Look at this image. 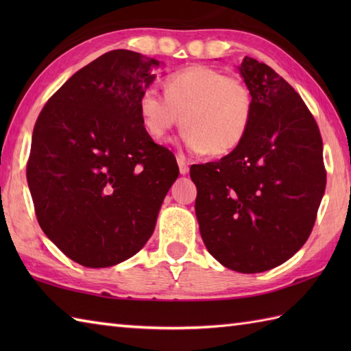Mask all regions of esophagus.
Listing matches in <instances>:
<instances>
[{
  "mask_svg": "<svg viewBox=\"0 0 351 351\" xmlns=\"http://www.w3.org/2000/svg\"><path fill=\"white\" fill-rule=\"evenodd\" d=\"M176 161H178V166H180V171H181V175H187V173H189V170H190V166H189L187 160H185L184 156L178 155V156H176Z\"/></svg>",
  "mask_w": 351,
  "mask_h": 351,
  "instance_id": "34e87169",
  "label": "esophagus"
}]
</instances>
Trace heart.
<instances>
[{"label": "heart", "mask_w": 351, "mask_h": 351, "mask_svg": "<svg viewBox=\"0 0 351 351\" xmlns=\"http://www.w3.org/2000/svg\"><path fill=\"white\" fill-rule=\"evenodd\" d=\"M138 107L145 130L155 141L166 140L181 122L189 151L223 156L235 151L247 136L253 95L241 78L211 66L193 64L167 77L164 95L147 87Z\"/></svg>", "instance_id": "obj_1"}]
</instances>
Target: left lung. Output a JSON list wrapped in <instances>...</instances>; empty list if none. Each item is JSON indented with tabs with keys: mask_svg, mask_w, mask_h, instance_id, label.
<instances>
[{
	"mask_svg": "<svg viewBox=\"0 0 351 351\" xmlns=\"http://www.w3.org/2000/svg\"><path fill=\"white\" fill-rule=\"evenodd\" d=\"M253 95L243 143L220 161L193 164L196 217L208 252L230 270L261 273L306 243L326 190L323 140L300 95L270 66L244 57Z\"/></svg>",
	"mask_w": 351,
	"mask_h": 351,
	"instance_id": "8db88e82",
	"label": "left lung"
}]
</instances>
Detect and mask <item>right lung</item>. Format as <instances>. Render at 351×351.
I'll list each match as a JSON object with an SVG mask.
<instances>
[{"instance_id":"right-lung-1","label":"right lung","mask_w":351,"mask_h":351,"mask_svg":"<svg viewBox=\"0 0 351 351\" xmlns=\"http://www.w3.org/2000/svg\"><path fill=\"white\" fill-rule=\"evenodd\" d=\"M158 64L128 49L106 52L73 73L36 121L27 162L36 217L84 267L136 255L180 175L175 155L155 143L140 116Z\"/></svg>"}]
</instances>
